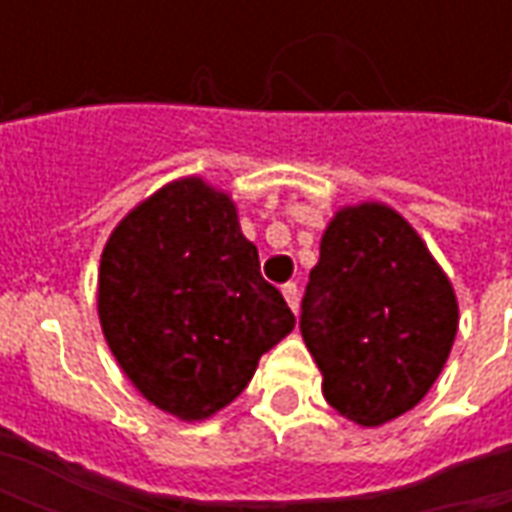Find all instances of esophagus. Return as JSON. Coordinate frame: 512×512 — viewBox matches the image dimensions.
<instances>
[{
	"instance_id": "obj_1",
	"label": "esophagus",
	"mask_w": 512,
	"mask_h": 512,
	"mask_svg": "<svg viewBox=\"0 0 512 512\" xmlns=\"http://www.w3.org/2000/svg\"><path fill=\"white\" fill-rule=\"evenodd\" d=\"M282 296L288 301L290 310H299V288H296V285H282Z\"/></svg>"
}]
</instances>
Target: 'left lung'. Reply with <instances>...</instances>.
Segmentation results:
<instances>
[{"label":"left lung","mask_w":512,"mask_h":512,"mask_svg":"<svg viewBox=\"0 0 512 512\" xmlns=\"http://www.w3.org/2000/svg\"><path fill=\"white\" fill-rule=\"evenodd\" d=\"M299 329L329 406L373 428L417 406L439 378L458 301L411 224L365 202L343 208L323 233Z\"/></svg>","instance_id":"left-lung-1"}]
</instances>
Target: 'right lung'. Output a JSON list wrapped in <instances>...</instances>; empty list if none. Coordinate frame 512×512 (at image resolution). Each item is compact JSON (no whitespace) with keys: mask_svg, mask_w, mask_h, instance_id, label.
I'll return each mask as SVG.
<instances>
[{"mask_svg":"<svg viewBox=\"0 0 512 512\" xmlns=\"http://www.w3.org/2000/svg\"><path fill=\"white\" fill-rule=\"evenodd\" d=\"M98 315L136 389L180 419L235 400L296 326L230 197L200 178L169 183L117 224L101 255Z\"/></svg>","mask_w":512,"mask_h":512,"instance_id":"obj_1","label":"right lung"}]
</instances>
